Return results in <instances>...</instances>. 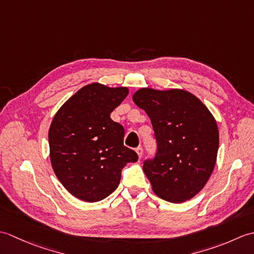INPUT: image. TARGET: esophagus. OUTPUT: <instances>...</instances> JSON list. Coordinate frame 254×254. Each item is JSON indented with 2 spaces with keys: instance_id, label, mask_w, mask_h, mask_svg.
Returning <instances> with one entry per match:
<instances>
[{
  "instance_id": "obj_1",
  "label": "esophagus",
  "mask_w": 254,
  "mask_h": 254,
  "mask_svg": "<svg viewBox=\"0 0 254 254\" xmlns=\"http://www.w3.org/2000/svg\"><path fill=\"white\" fill-rule=\"evenodd\" d=\"M135 152H136V154H137V156H138V158H141L142 155H143V148H142L141 146H138V147L135 149Z\"/></svg>"
}]
</instances>
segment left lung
<instances>
[{
	"instance_id": "left-lung-1",
	"label": "left lung",
	"mask_w": 254,
	"mask_h": 254,
	"mask_svg": "<svg viewBox=\"0 0 254 254\" xmlns=\"http://www.w3.org/2000/svg\"><path fill=\"white\" fill-rule=\"evenodd\" d=\"M132 99L147 113L158 149L143 170L156 195L171 203L195 196L215 168L217 122L195 95L185 89L139 88Z\"/></svg>"
}]
</instances>
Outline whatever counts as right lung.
<instances>
[{
	"mask_svg": "<svg viewBox=\"0 0 254 254\" xmlns=\"http://www.w3.org/2000/svg\"><path fill=\"white\" fill-rule=\"evenodd\" d=\"M127 87L91 83L64 102L49 128L50 161L63 187L84 202H98L116 190L121 170L137 155L123 145L124 128L110 113Z\"/></svg>",
	"mask_w": 254,
	"mask_h": 254,
	"instance_id": "add662e5",
	"label": "right lung"
}]
</instances>
